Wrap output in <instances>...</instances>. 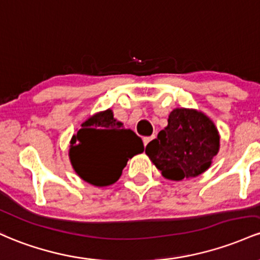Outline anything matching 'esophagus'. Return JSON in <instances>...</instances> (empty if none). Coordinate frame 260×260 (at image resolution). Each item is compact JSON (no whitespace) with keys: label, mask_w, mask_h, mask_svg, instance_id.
<instances>
[{"label":"esophagus","mask_w":260,"mask_h":260,"mask_svg":"<svg viewBox=\"0 0 260 260\" xmlns=\"http://www.w3.org/2000/svg\"><path fill=\"white\" fill-rule=\"evenodd\" d=\"M153 139H154V135H152V136H148V138H144V145H145V146H147L148 142H150L151 140H153Z\"/></svg>","instance_id":"obj_1"}]
</instances>
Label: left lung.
Returning a JSON list of instances; mask_svg holds the SVG:
<instances>
[{
    "instance_id": "obj_1",
    "label": "left lung",
    "mask_w": 260,
    "mask_h": 260,
    "mask_svg": "<svg viewBox=\"0 0 260 260\" xmlns=\"http://www.w3.org/2000/svg\"><path fill=\"white\" fill-rule=\"evenodd\" d=\"M220 150L216 125L197 109L176 108L169 113L168 125L146 146V154L162 176L183 180L209 169Z\"/></svg>"
}]
</instances>
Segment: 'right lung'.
I'll use <instances>...</instances> for the list:
<instances>
[{
    "instance_id": "right-lung-1",
    "label": "right lung",
    "mask_w": 260,
    "mask_h": 260,
    "mask_svg": "<svg viewBox=\"0 0 260 260\" xmlns=\"http://www.w3.org/2000/svg\"><path fill=\"white\" fill-rule=\"evenodd\" d=\"M142 140L125 129L112 109L93 114L70 141V161L77 176L95 186L114 184L127 161L144 152Z\"/></svg>"
}]
</instances>
